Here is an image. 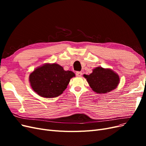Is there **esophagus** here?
I'll return each mask as SVG.
<instances>
[{
  "mask_svg": "<svg viewBox=\"0 0 146 146\" xmlns=\"http://www.w3.org/2000/svg\"><path fill=\"white\" fill-rule=\"evenodd\" d=\"M76 76H77V77H81L82 76V72H80V71H77V72H76Z\"/></svg>",
  "mask_w": 146,
  "mask_h": 146,
  "instance_id": "obj_1",
  "label": "esophagus"
}]
</instances>
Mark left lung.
Returning <instances> with one entry per match:
<instances>
[{
  "instance_id": "obj_1",
  "label": "left lung",
  "mask_w": 146,
  "mask_h": 146,
  "mask_svg": "<svg viewBox=\"0 0 146 146\" xmlns=\"http://www.w3.org/2000/svg\"><path fill=\"white\" fill-rule=\"evenodd\" d=\"M83 76L90 84L92 90L99 94L107 93L115 89L119 83V77L110 69L102 67L95 68L90 75Z\"/></svg>"
}]
</instances>
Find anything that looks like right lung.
<instances>
[{"instance_id": "right-lung-1", "label": "right lung", "mask_w": 146, "mask_h": 146, "mask_svg": "<svg viewBox=\"0 0 146 146\" xmlns=\"http://www.w3.org/2000/svg\"><path fill=\"white\" fill-rule=\"evenodd\" d=\"M73 77V72L64 70L58 64H45L30 74L29 80L32 89L38 95L52 98L62 94Z\"/></svg>"}]
</instances>
